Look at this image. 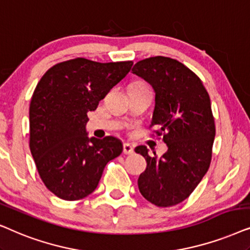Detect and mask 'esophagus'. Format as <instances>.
Here are the masks:
<instances>
[{
  "mask_svg": "<svg viewBox=\"0 0 250 250\" xmlns=\"http://www.w3.org/2000/svg\"><path fill=\"white\" fill-rule=\"evenodd\" d=\"M123 153L125 154H134V147L128 143H125L123 144Z\"/></svg>",
  "mask_w": 250,
  "mask_h": 250,
  "instance_id": "34e87169",
  "label": "esophagus"
}]
</instances>
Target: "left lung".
I'll return each mask as SVG.
<instances>
[{
  "mask_svg": "<svg viewBox=\"0 0 250 250\" xmlns=\"http://www.w3.org/2000/svg\"><path fill=\"white\" fill-rule=\"evenodd\" d=\"M132 73L155 92L151 125L164 134L168 151L149 156L146 146L135 148L147 167L138 178L139 192L158 207L181 204L207 172L215 138L210 98L201 80L176 59L151 57L138 62Z\"/></svg>",
  "mask_w": 250,
  "mask_h": 250,
  "instance_id": "obj_1",
  "label": "left lung"
}]
</instances>
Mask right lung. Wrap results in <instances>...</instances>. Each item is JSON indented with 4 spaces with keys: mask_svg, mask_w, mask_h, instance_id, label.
<instances>
[{
    "mask_svg": "<svg viewBox=\"0 0 250 250\" xmlns=\"http://www.w3.org/2000/svg\"><path fill=\"white\" fill-rule=\"evenodd\" d=\"M132 62L76 58L48 69L29 105V147L40 177L53 194L74 201L97 188L108 161L123 151L120 139L89 138V111L130 72Z\"/></svg>",
    "mask_w": 250,
    "mask_h": 250,
    "instance_id": "add662e5",
    "label": "right lung"
}]
</instances>
